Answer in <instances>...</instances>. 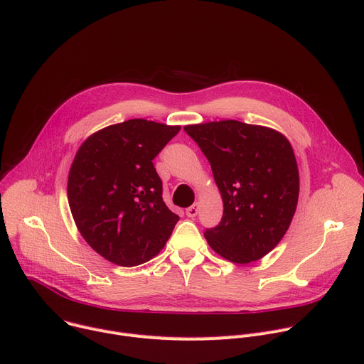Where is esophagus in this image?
<instances>
[{"mask_svg":"<svg viewBox=\"0 0 364 364\" xmlns=\"http://www.w3.org/2000/svg\"><path fill=\"white\" fill-rule=\"evenodd\" d=\"M199 203H194L193 206H190V208H187L186 209V215L188 216V218H194V216H197V213H199Z\"/></svg>","mask_w":364,"mask_h":364,"instance_id":"1","label":"esophagus"}]
</instances>
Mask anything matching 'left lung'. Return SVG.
<instances>
[{
	"mask_svg": "<svg viewBox=\"0 0 364 364\" xmlns=\"http://www.w3.org/2000/svg\"><path fill=\"white\" fill-rule=\"evenodd\" d=\"M210 162L223 215L206 229L210 248L248 264L267 255L284 237L299 199V170L280 132L238 120L184 126Z\"/></svg>",
	"mask_w": 364,
	"mask_h": 364,
	"instance_id": "left-lung-1",
	"label": "left lung"
}]
</instances>
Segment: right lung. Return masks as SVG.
<instances>
[{"label": "right lung", "mask_w": 364, "mask_h": 364, "mask_svg": "<svg viewBox=\"0 0 364 364\" xmlns=\"http://www.w3.org/2000/svg\"><path fill=\"white\" fill-rule=\"evenodd\" d=\"M145 119L110 124L78 148L68 202L87 244L107 261L134 267L167 244L178 216L162 200L152 159L180 132Z\"/></svg>", "instance_id": "obj_1"}]
</instances>
